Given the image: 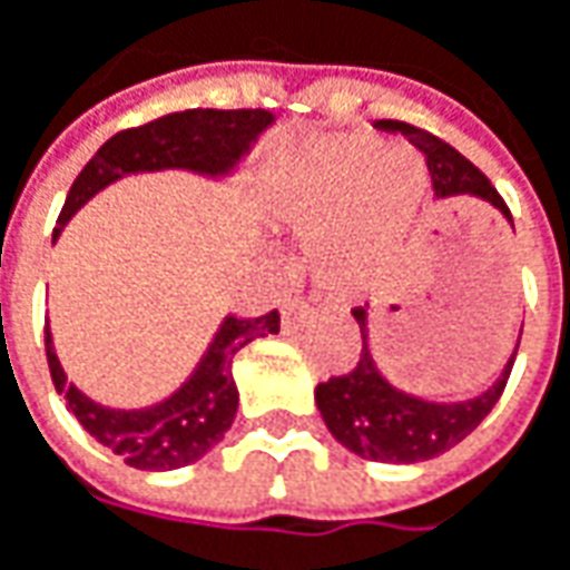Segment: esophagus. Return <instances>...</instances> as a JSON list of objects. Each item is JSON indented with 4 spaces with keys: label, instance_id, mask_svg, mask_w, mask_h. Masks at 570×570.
Here are the masks:
<instances>
[{
    "label": "esophagus",
    "instance_id": "1",
    "mask_svg": "<svg viewBox=\"0 0 570 570\" xmlns=\"http://www.w3.org/2000/svg\"><path fill=\"white\" fill-rule=\"evenodd\" d=\"M309 306H306V299H299V296H293V299H286L284 303V325H296V322H303L306 315H309Z\"/></svg>",
    "mask_w": 570,
    "mask_h": 570
}]
</instances>
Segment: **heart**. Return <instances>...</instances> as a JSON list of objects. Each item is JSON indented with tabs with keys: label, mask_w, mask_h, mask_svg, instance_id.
Listing matches in <instances>:
<instances>
[{
	"label": "heart",
	"mask_w": 570,
	"mask_h": 570,
	"mask_svg": "<svg viewBox=\"0 0 570 570\" xmlns=\"http://www.w3.org/2000/svg\"><path fill=\"white\" fill-rule=\"evenodd\" d=\"M428 194L424 161L411 149L366 139L325 142L277 187L274 207L296 233L315 238V271L347 286L409 233Z\"/></svg>",
	"instance_id": "1"
}]
</instances>
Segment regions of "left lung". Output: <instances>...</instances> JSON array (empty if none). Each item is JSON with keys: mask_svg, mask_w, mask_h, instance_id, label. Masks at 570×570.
<instances>
[{"mask_svg": "<svg viewBox=\"0 0 570 570\" xmlns=\"http://www.w3.org/2000/svg\"><path fill=\"white\" fill-rule=\"evenodd\" d=\"M383 127L405 134L424 153L436 197H479L494 210L504 213L513 226L508 204L501 200L494 185L450 142H443L428 130H417L411 124H402V120H383ZM351 312L357 318L360 337H363L357 366L344 376H332L328 383L315 385V405L322 411L325 428L351 453L373 459V462H424V459L453 450L459 440H465L488 417V411L498 405V399L508 385L520 337H517V347L504 363L501 376L494 380V385H488L482 395L465 399V402H431V399H417L411 392H402L385 380L373 360V351H370L366 309L357 306Z\"/></svg>", "mask_w": 570, "mask_h": 570, "instance_id": "8db88e82", "label": "left lung"}]
</instances>
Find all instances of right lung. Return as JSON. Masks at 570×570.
Segmentation results:
<instances>
[{"mask_svg":"<svg viewBox=\"0 0 570 570\" xmlns=\"http://www.w3.org/2000/svg\"><path fill=\"white\" fill-rule=\"evenodd\" d=\"M274 124V114L255 111H194L165 114L159 120H149L142 127H130L114 134L79 171L72 181L53 238L72 219V213L82 210L88 200L114 185L124 175L137 171H161V168H187L197 175L226 178L236 171V165L252 149V142ZM281 332L277 309L261 318H236L226 315L223 325L213 334L207 354L194 366L181 389H175L165 402L153 409H105L82 395L66 380L60 357L53 351L50 328H43L47 344V366L50 380L57 385L76 421L86 428L101 446L124 459L134 469L146 472H168L181 469L197 459H204L213 446L233 428L238 409V389L233 380V360L252 344L255 337Z\"/></svg>","mask_w":570,"mask_h":570,"instance_id":"obj_1","label":"right lung"}]
</instances>
